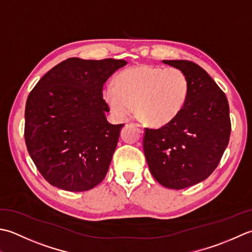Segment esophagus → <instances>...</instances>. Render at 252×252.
Listing matches in <instances>:
<instances>
[{
	"mask_svg": "<svg viewBox=\"0 0 252 252\" xmlns=\"http://www.w3.org/2000/svg\"><path fill=\"white\" fill-rule=\"evenodd\" d=\"M137 128H138V129H139V131L142 133L143 131H145V128H143V126L142 125H140V124H136L135 125Z\"/></svg>",
	"mask_w": 252,
	"mask_h": 252,
	"instance_id": "obj_1",
	"label": "esophagus"
}]
</instances>
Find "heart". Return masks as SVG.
Masks as SVG:
<instances>
[{"label": "heart", "mask_w": 252, "mask_h": 252, "mask_svg": "<svg viewBox=\"0 0 252 252\" xmlns=\"http://www.w3.org/2000/svg\"><path fill=\"white\" fill-rule=\"evenodd\" d=\"M104 99L115 115L125 119L135 107L136 116L148 125L163 126L182 112L189 94L187 75L179 68L138 65L115 77Z\"/></svg>", "instance_id": "obj_1"}]
</instances>
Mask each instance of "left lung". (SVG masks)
Instances as JSON below:
<instances>
[{"label": "left lung", "mask_w": 252, "mask_h": 252, "mask_svg": "<svg viewBox=\"0 0 252 252\" xmlns=\"http://www.w3.org/2000/svg\"><path fill=\"white\" fill-rule=\"evenodd\" d=\"M162 62L187 75L189 94L172 122L158 129L146 128L143 152L157 182L184 189L204 181L219 165L229 141V106L224 92L199 65Z\"/></svg>", "instance_id": "obj_1"}]
</instances>
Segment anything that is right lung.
<instances>
[{
	"label": "right lung",
	"mask_w": 252,
	"mask_h": 252,
	"mask_svg": "<svg viewBox=\"0 0 252 252\" xmlns=\"http://www.w3.org/2000/svg\"><path fill=\"white\" fill-rule=\"evenodd\" d=\"M124 60L70 58L50 69L28 95L25 141L45 181L67 191L90 190L103 181L123 124L106 120L105 81Z\"/></svg>",
	"instance_id": "add662e5"
}]
</instances>
